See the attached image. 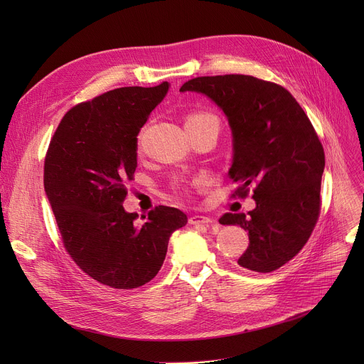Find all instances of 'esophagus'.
Segmentation results:
<instances>
[{"instance_id": "1", "label": "esophagus", "mask_w": 364, "mask_h": 364, "mask_svg": "<svg viewBox=\"0 0 364 364\" xmlns=\"http://www.w3.org/2000/svg\"><path fill=\"white\" fill-rule=\"evenodd\" d=\"M188 223L193 224V225H200V224H209L213 223V218L205 217V215H192L188 218Z\"/></svg>"}]
</instances>
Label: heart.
<instances>
[{"label":"heart","mask_w":364,"mask_h":364,"mask_svg":"<svg viewBox=\"0 0 364 364\" xmlns=\"http://www.w3.org/2000/svg\"><path fill=\"white\" fill-rule=\"evenodd\" d=\"M209 121H215V122H218V121H217V118L214 117V114H211V113L196 112V113L188 114V117L186 118V127H195V125H200V124H205V122H209ZM141 140H143V132H140L139 140H137L139 147L141 146Z\"/></svg>","instance_id":"heart-1"}]
</instances>
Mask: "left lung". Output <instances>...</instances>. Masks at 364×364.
I'll return each mask as SVG.
<instances>
[{
  "mask_svg": "<svg viewBox=\"0 0 364 364\" xmlns=\"http://www.w3.org/2000/svg\"><path fill=\"white\" fill-rule=\"evenodd\" d=\"M180 91L202 92L223 109L233 132L235 193L246 198L252 186L254 211L220 218L250 233L237 264L258 273L280 269L307 243L320 215L324 150L311 121L288 90L251 75L198 76Z\"/></svg>",
  "mask_w": 364,
  "mask_h": 364,
  "instance_id": "8db88e82",
  "label": "left lung"
}]
</instances>
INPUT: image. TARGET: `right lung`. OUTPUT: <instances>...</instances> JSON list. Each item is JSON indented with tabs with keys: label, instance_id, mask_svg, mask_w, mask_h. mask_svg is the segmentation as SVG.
<instances>
[{
	"label": "right lung",
	"instance_id": "add662e5",
	"mask_svg": "<svg viewBox=\"0 0 364 364\" xmlns=\"http://www.w3.org/2000/svg\"><path fill=\"white\" fill-rule=\"evenodd\" d=\"M122 87L66 112L44 161V187L65 250L94 280L114 289L150 282L169 236L186 225L177 208L155 206L137 224L125 213L127 183L137 168V136L168 91Z\"/></svg>",
	"mask_w": 364,
	"mask_h": 364
}]
</instances>
